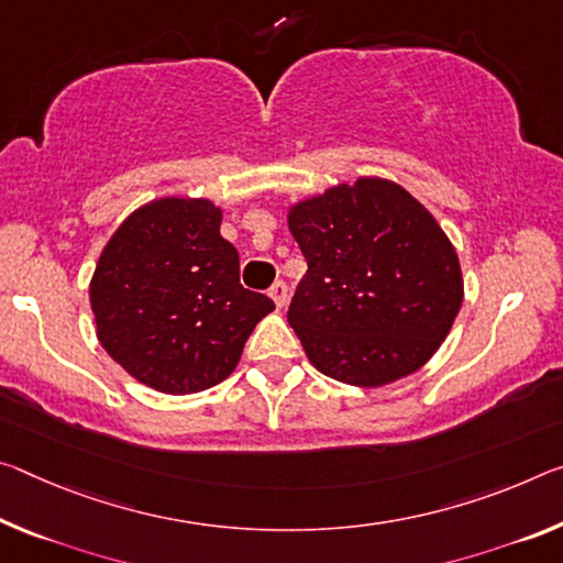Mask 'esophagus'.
I'll list each match as a JSON object with an SVG mask.
<instances>
[{"instance_id": "esophagus-1", "label": "esophagus", "mask_w": 563, "mask_h": 563, "mask_svg": "<svg viewBox=\"0 0 563 563\" xmlns=\"http://www.w3.org/2000/svg\"><path fill=\"white\" fill-rule=\"evenodd\" d=\"M267 296L273 298L275 308H285V306H288V285H285L283 280L273 283V288H271V292H267Z\"/></svg>"}]
</instances>
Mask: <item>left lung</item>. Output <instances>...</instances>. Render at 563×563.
I'll return each mask as SVG.
<instances>
[{
  "label": "left lung",
  "mask_w": 563,
  "mask_h": 563,
  "mask_svg": "<svg viewBox=\"0 0 563 563\" xmlns=\"http://www.w3.org/2000/svg\"><path fill=\"white\" fill-rule=\"evenodd\" d=\"M308 261L288 323L308 361L380 388L433 358L463 302L456 247L406 187L358 177L288 210Z\"/></svg>",
  "instance_id": "left-lung-1"
}]
</instances>
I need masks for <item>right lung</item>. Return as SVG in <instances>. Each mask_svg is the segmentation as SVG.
Here are the masks:
<instances>
[{"mask_svg":"<svg viewBox=\"0 0 563 563\" xmlns=\"http://www.w3.org/2000/svg\"><path fill=\"white\" fill-rule=\"evenodd\" d=\"M208 198H157L122 220L89 280L97 341L169 396L225 380L275 302L240 285V257Z\"/></svg>","mask_w":563,"mask_h":563,"instance_id":"right-lung-1","label":"right lung"}]
</instances>
